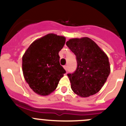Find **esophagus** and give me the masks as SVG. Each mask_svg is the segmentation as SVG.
I'll list each match as a JSON object with an SVG mask.
<instances>
[{"label": "esophagus", "mask_w": 126, "mask_h": 126, "mask_svg": "<svg viewBox=\"0 0 126 126\" xmlns=\"http://www.w3.org/2000/svg\"><path fill=\"white\" fill-rule=\"evenodd\" d=\"M64 68L65 71H67V65H64Z\"/></svg>", "instance_id": "34e87169"}]
</instances>
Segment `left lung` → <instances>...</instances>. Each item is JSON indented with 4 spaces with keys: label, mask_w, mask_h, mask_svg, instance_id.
Masks as SVG:
<instances>
[{
    "label": "left lung",
    "mask_w": 126,
    "mask_h": 126,
    "mask_svg": "<svg viewBox=\"0 0 126 126\" xmlns=\"http://www.w3.org/2000/svg\"><path fill=\"white\" fill-rule=\"evenodd\" d=\"M66 45L75 54L78 62L75 72L67 74L72 90L83 98L96 94L110 73L108 56L90 38L69 39Z\"/></svg>",
    "instance_id": "obj_1"
}]
</instances>
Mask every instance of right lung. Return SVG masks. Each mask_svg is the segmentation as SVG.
Instances as JSON below:
<instances>
[{"label": "right lung", "instance_id": "1", "mask_svg": "<svg viewBox=\"0 0 126 126\" xmlns=\"http://www.w3.org/2000/svg\"><path fill=\"white\" fill-rule=\"evenodd\" d=\"M65 37L49 33L36 39L22 58V69L26 83L36 94L47 96L57 88L65 71L60 64L59 52Z\"/></svg>", "mask_w": 126, "mask_h": 126}]
</instances>
